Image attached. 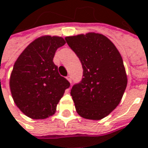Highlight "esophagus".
<instances>
[{
	"label": "esophagus",
	"instance_id": "obj_1",
	"mask_svg": "<svg viewBox=\"0 0 148 148\" xmlns=\"http://www.w3.org/2000/svg\"><path fill=\"white\" fill-rule=\"evenodd\" d=\"M66 79L68 80V82H69L70 83H71V75H68V76L66 77Z\"/></svg>",
	"mask_w": 148,
	"mask_h": 148
}]
</instances>
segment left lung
Returning <instances> with one entry per match:
<instances>
[{
    "instance_id": "obj_1",
    "label": "left lung",
    "mask_w": 148,
    "mask_h": 148,
    "mask_svg": "<svg viewBox=\"0 0 148 148\" xmlns=\"http://www.w3.org/2000/svg\"><path fill=\"white\" fill-rule=\"evenodd\" d=\"M83 68L82 81L71 95L82 117L101 120L118 106L127 84L122 56L107 36L89 32L66 36Z\"/></svg>"
}]
</instances>
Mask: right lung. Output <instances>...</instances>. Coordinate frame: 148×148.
Segmentation results:
<instances>
[{"label":"right lung","mask_w":148,"mask_h":148,"mask_svg":"<svg viewBox=\"0 0 148 148\" xmlns=\"http://www.w3.org/2000/svg\"><path fill=\"white\" fill-rule=\"evenodd\" d=\"M66 44L60 36L38 37L19 56L10 78L16 105L32 119H45L55 113L69 82L60 76L53 62L57 48Z\"/></svg>","instance_id":"obj_1"}]
</instances>
